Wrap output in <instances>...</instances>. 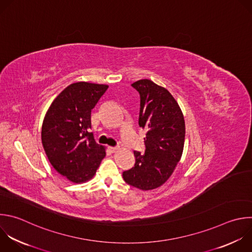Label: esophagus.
I'll list each match as a JSON object with an SVG mask.
<instances>
[{
	"label": "esophagus",
	"mask_w": 252,
	"mask_h": 252,
	"mask_svg": "<svg viewBox=\"0 0 252 252\" xmlns=\"http://www.w3.org/2000/svg\"><path fill=\"white\" fill-rule=\"evenodd\" d=\"M109 149H110L112 152H116V151L119 149V147H118V146H110Z\"/></svg>",
	"instance_id": "1"
}]
</instances>
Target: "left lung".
I'll list each match as a JSON object with an SVG mask.
<instances>
[{"label": "left lung", "instance_id": "left-lung-1", "mask_svg": "<svg viewBox=\"0 0 252 252\" xmlns=\"http://www.w3.org/2000/svg\"><path fill=\"white\" fill-rule=\"evenodd\" d=\"M131 86L140 97L138 125L147 132L145 151L133 152L135 164L123 177L130 186L152 190L168 180L182 156L185 122L178 103L165 88L148 79Z\"/></svg>", "mask_w": 252, "mask_h": 252}]
</instances>
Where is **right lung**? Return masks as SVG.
Listing matches in <instances>:
<instances>
[{"mask_svg":"<svg viewBox=\"0 0 252 252\" xmlns=\"http://www.w3.org/2000/svg\"><path fill=\"white\" fill-rule=\"evenodd\" d=\"M108 85L73 83L50 105L41 128V141L53 168L74 183L90 180L106 156L90 132L91 112Z\"/></svg>","mask_w":252,"mask_h":252,"instance_id":"obj_1","label":"right lung"}]
</instances>
